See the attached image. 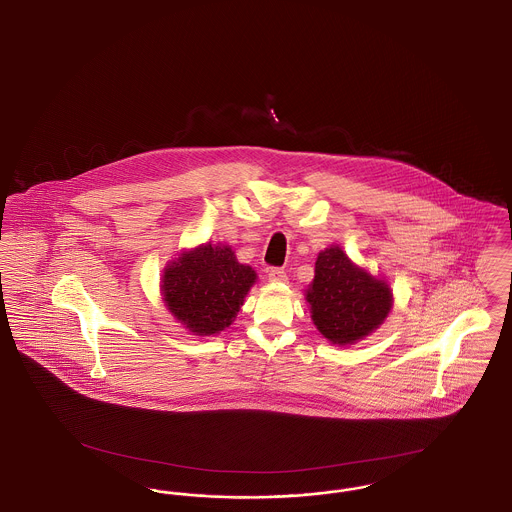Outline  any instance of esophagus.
Masks as SVG:
<instances>
[{
    "mask_svg": "<svg viewBox=\"0 0 512 512\" xmlns=\"http://www.w3.org/2000/svg\"><path fill=\"white\" fill-rule=\"evenodd\" d=\"M268 280H270L272 284H286V282H288V276H286V272H284L282 268H270V270H268Z\"/></svg>",
    "mask_w": 512,
    "mask_h": 512,
    "instance_id": "obj_1",
    "label": "esophagus"
}]
</instances>
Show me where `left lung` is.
Segmentation results:
<instances>
[{
    "instance_id": "1",
    "label": "left lung",
    "mask_w": 512,
    "mask_h": 512,
    "mask_svg": "<svg viewBox=\"0 0 512 512\" xmlns=\"http://www.w3.org/2000/svg\"><path fill=\"white\" fill-rule=\"evenodd\" d=\"M305 301L318 332L334 345H353L378 330L393 309L390 284L355 265L340 245L318 253Z\"/></svg>"
}]
</instances>
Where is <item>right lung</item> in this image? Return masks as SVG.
Instances as JSON below:
<instances>
[{
	"mask_svg": "<svg viewBox=\"0 0 512 512\" xmlns=\"http://www.w3.org/2000/svg\"><path fill=\"white\" fill-rule=\"evenodd\" d=\"M257 272L242 265L226 244L195 245L167 263L161 297L172 317L194 336H215L242 309Z\"/></svg>",
	"mask_w": 512,
	"mask_h": 512,
	"instance_id": "right-lung-1",
	"label": "right lung"
}]
</instances>
